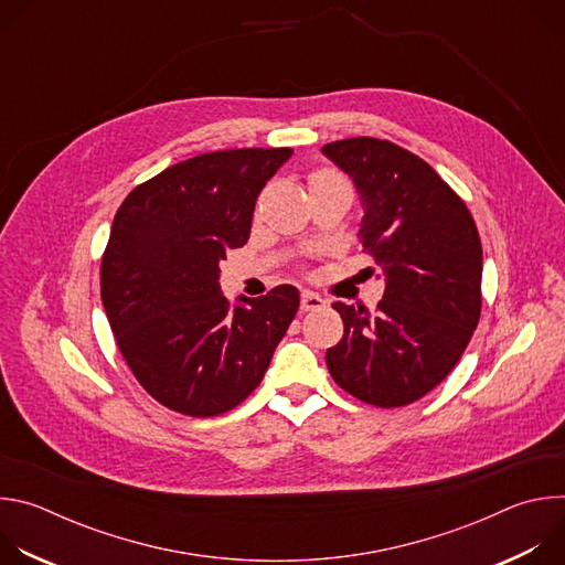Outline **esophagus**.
I'll list each match as a JSON object with an SVG mask.
<instances>
[{
	"instance_id": "obj_1",
	"label": "esophagus",
	"mask_w": 565,
	"mask_h": 565,
	"mask_svg": "<svg viewBox=\"0 0 565 565\" xmlns=\"http://www.w3.org/2000/svg\"><path fill=\"white\" fill-rule=\"evenodd\" d=\"M324 306V299H321L319 295H315V292H301V310L303 312H308V310H317V308H321Z\"/></svg>"
}]
</instances>
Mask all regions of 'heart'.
<instances>
[{
    "mask_svg": "<svg viewBox=\"0 0 565 565\" xmlns=\"http://www.w3.org/2000/svg\"><path fill=\"white\" fill-rule=\"evenodd\" d=\"M331 181H344L340 174L331 172V170H317L312 177H310V188L312 185H319V183H331Z\"/></svg>",
    "mask_w": 565,
    "mask_h": 565,
    "instance_id": "heart-1",
    "label": "heart"
}]
</instances>
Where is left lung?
<instances>
[{
  "mask_svg": "<svg viewBox=\"0 0 565 565\" xmlns=\"http://www.w3.org/2000/svg\"><path fill=\"white\" fill-rule=\"evenodd\" d=\"M362 199L360 244L384 275L377 310L335 301L333 380L366 405L405 407L438 386L480 317L482 248L462 199L416 153L380 138L321 147Z\"/></svg>",
  "mask_w": 565,
  "mask_h": 565,
  "instance_id": "8db88e82",
  "label": "left lung"
}]
</instances>
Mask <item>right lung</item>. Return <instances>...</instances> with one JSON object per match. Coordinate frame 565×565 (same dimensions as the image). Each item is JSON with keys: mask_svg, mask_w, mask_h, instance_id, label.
Returning a JSON list of instances; mask_svg holds the SVG:
<instances>
[{"mask_svg": "<svg viewBox=\"0 0 565 565\" xmlns=\"http://www.w3.org/2000/svg\"><path fill=\"white\" fill-rule=\"evenodd\" d=\"M290 147L225 149L177 163L134 188L114 216L100 295L118 349L160 405L212 418L264 380L299 308L295 286L230 303L225 250L246 246L266 181Z\"/></svg>", "mask_w": 565, "mask_h": 565, "instance_id": "obj_1", "label": "right lung"}]
</instances>
